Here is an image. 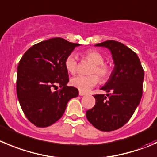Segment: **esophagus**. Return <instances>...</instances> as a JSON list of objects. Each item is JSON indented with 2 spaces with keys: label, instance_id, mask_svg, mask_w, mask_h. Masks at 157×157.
<instances>
[{
  "label": "esophagus",
  "instance_id": "34e87169",
  "mask_svg": "<svg viewBox=\"0 0 157 157\" xmlns=\"http://www.w3.org/2000/svg\"><path fill=\"white\" fill-rule=\"evenodd\" d=\"M86 93L85 92H83V91H79V95L80 96H84V95H86Z\"/></svg>",
  "mask_w": 157,
  "mask_h": 157
}]
</instances>
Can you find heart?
I'll return each mask as SVG.
<instances>
[{
	"mask_svg": "<svg viewBox=\"0 0 157 157\" xmlns=\"http://www.w3.org/2000/svg\"><path fill=\"white\" fill-rule=\"evenodd\" d=\"M85 57L94 63L90 70V74H97L102 80H106L111 73V68L109 65L103 63L104 58L100 52L94 50H90L85 53ZM67 71L71 74H74L77 71V57L74 54H71L67 57L64 62ZM96 74L89 76L78 75L74 77L71 80V83L73 86L77 88L80 91L87 92L98 83L99 78Z\"/></svg>",
	"mask_w": 157,
	"mask_h": 157,
	"instance_id": "heart-1",
	"label": "heart"
}]
</instances>
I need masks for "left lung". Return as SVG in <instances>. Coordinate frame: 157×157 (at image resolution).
<instances>
[{"instance_id":"left-lung-1","label":"left lung","mask_w":157,"mask_h":157,"mask_svg":"<svg viewBox=\"0 0 157 157\" xmlns=\"http://www.w3.org/2000/svg\"><path fill=\"white\" fill-rule=\"evenodd\" d=\"M112 54L114 67L109 79L100 90L104 94L94 95L96 104L86 111L89 122L102 131L117 130L127 124L140 102L144 71L137 54L115 40L97 44Z\"/></svg>"}]
</instances>
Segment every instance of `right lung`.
Instances as JSON below:
<instances>
[{
  "instance_id": "1",
  "label": "right lung",
  "mask_w": 157,
  "mask_h": 157,
  "mask_svg": "<svg viewBox=\"0 0 157 157\" xmlns=\"http://www.w3.org/2000/svg\"><path fill=\"white\" fill-rule=\"evenodd\" d=\"M80 45L60 37L51 38L29 48L20 60L17 98L23 112L36 127L54 124L63 116L68 101L78 96L77 88L67 86L69 78L64 62ZM57 86L61 89L53 91Z\"/></svg>"
}]
</instances>
